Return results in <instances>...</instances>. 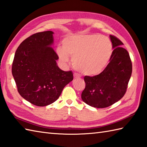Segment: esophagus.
Masks as SVG:
<instances>
[{
  "label": "esophagus",
  "instance_id": "34e87169",
  "mask_svg": "<svg viewBox=\"0 0 147 147\" xmlns=\"http://www.w3.org/2000/svg\"><path fill=\"white\" fill-rule=\"evenodd\" d=\"M74 79H79V78H80V76H79V75L76 74V73L74 74Z\"/></svg>",
  "mask_w": 147,
  "mask_h": 147
}]
</instances>
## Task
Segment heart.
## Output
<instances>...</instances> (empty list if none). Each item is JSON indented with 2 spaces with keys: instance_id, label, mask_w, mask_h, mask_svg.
<instances>
[{
  "instance_id": "b5f03b06",
  "label": "heart",
  "mask_w": 147,
  "mask_h": 147,
  "mask_svg": "<svg viewBox=\"0 0 147 147\" xmlns=\"http://www.w3.org/2000/svg\"><path fill=\"white\" fill-rule=\"evenodd\" d=\"M63 47H58L57 53L63 63L72 58L74 68L86 76L101 72L109 62L112 53L110 39L103 35H74L66 37Z\"/></svg>"
}]
</instances>
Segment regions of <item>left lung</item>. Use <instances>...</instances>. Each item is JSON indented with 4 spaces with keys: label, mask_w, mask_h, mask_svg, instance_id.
<instances>
[{
    "label": "left lung",
    "mask_w": 147,
    "mask_h": 147,
    "mask_svg": "<svg viewBox=\"0 0 147 147\" xmlns=\"http://www.w3.org/2000/svg\"><path fill=\"white\" fill-rule=\"evenodd\" d=\"M114 49L107 67L100 74L85 76V89L81 98L92 107L106 108L117 102L124 96L132 74V63L123 43L113 35H110Z\"/></svg>",
    "instance_id": "1"
}]
</instances>
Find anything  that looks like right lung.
Here are the masks:
<instances>
[{
  "label": "right lung",
  "mask_w": 147,
  "mask_h": 147,
  "mask_svg": "<svg viewBox=\"0 0 147 147\" xmlns=\"http://www.w3.org/2000/svg\"><path fill=\"white\" fill-rule=\"evenodd\" d=\"M54 32H38L26 38L15 53L12 74L18 91L30 103L44 107L55 102L73 80L71 71L61 70L51 47Z\"/></svg>",
  "instance_id": "add662e5"
}]
</instances>
